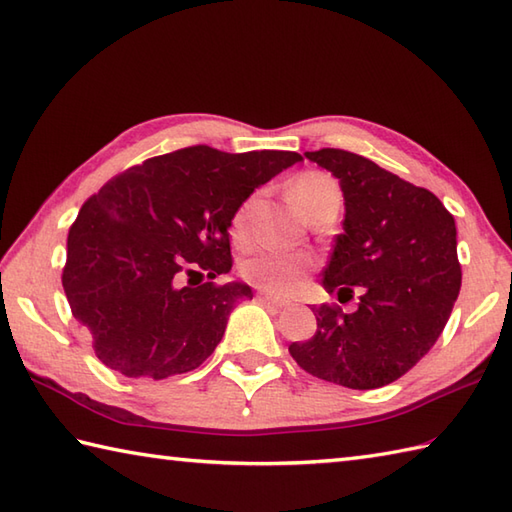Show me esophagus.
<instances>
[{
	"label": "esophagus",
	"instance_id": "34e87169",
	"mask_svg": "<svg viewBox=\"0 0 512 512\" xmlns=\"http://www.w3.org/2000/svg\"><path fill=\"white\" fill-rule=\"evenodd\" d=\"M259 301L266 303V306H270V308H275V310H284V308L290 306L288 301H281V299L270 297V295H259Z\"/></svg>",
	"mask_w": 512,
	"mask_h": 512
}]
</instances>
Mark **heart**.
I'll use <instances>...</instances> for the list:
<instances>
[{"label": "heart", "mask_w": 512, "mask_h": 512, "mask_svg": "<svg viewBox=\"0 0 512 512\" xmlns=\"http://www.w3.org/2000/svg\"><path fill=\"white\" fill-rule=\"evenodd\" d=\"M290 200L308 217L332 200H341L339 182L323 171H306L290 184ZM255 198H248L235 211L231 220V233L237 242H246L250 235V211ZM242 277L250 286L275 297H288L306 284L312 270V257L306 253H292L284 248H259L242 262Z\"/></svg>", "instance_id": "obj_1"}]
</instances>
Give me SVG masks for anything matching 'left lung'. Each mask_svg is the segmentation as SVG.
Returning a JSON list of instances; mask_svg holds the SVG:
<instances>
[{"instance_id":"1","label":"left lung","mask_w":512,"mask_h":512,"mask_svg":"<svg viewBox=\"0 0 512 512\" xmlns=\"http://www.w3.org/2000/svg\"><path fill=\"white\" fill-rule=\"evenodd\" d=\"M345 198L323 288L358 308H312L317 332L288 350L301 369L350 389L394 383L438 341L460 295L455 220L431 191L343 149L306 151ZM345 294V298L340 295Z\"/></svg>"}]
</instances>
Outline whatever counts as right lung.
<instances>
[{
	"mask_svg": "<svg viewBox=\"0 0 512 512\" xmlns=\"http://www.w3.org/2000/svg\"><path fill=\"white\" fill-rule=\"evenodd\" d=\"M299 160L193 145L129 167L88 198L70 226L61 281L103 365L160 380L213 354L235 303L253 299L246 284L213 281L233 266L228 226L259 184ZM202 272L209 282L181 286Z\"/></svg>",
	"mask_w": 512,
	"mask_h": 512,
	"instance_id": "obj_1",
	"label": "right lung"
}]
</instances>
